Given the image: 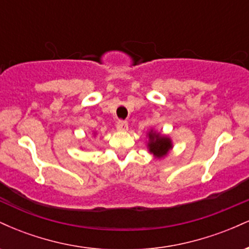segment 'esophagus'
Wrapping results in <instances>:
<instances>
[{"label": "esophagus", "mask_w": 249, "mask_h": 249, "mask_svg": "<svg viewBox=\"0 0 249 249\" xmlns=\"http://www.w3.org/2000/svg\"><path fill=\"white\" fill-rule=\"evenodd\" d=\"M116 126H117V130L125 131V130H127L128 124H127L126 121H118V122H117Z\"/></svg>", "instance_id": "1"}]
</instances>
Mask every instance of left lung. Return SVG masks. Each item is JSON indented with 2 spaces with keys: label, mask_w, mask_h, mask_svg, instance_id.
<instances>
[{
  "label": "left lung",
  "mask_w": 249,
  "mask_h": 249,
  "mask_svg": "<svg viewBox=\"0 0 249 249\" xmlns=\"http://www.w3.org/2000/svg\"><path fill=\"white\" fill-rule=\"evenodd\" d=\"M148 148L150 152L153 153L157 158H162L166 156L168 150L172 148V144H171V139L167 137L161 136L160 133H156L151 131L148 133Z\"/></svg>",
  "instance_id": "1"
}]
</instances>
